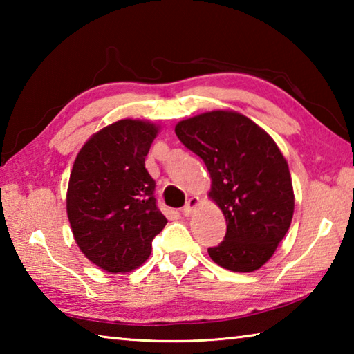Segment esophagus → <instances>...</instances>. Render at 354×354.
Returning <instances> with one entry per match:
<instances>
[{"mask_svg": "<svg viewBox=\"0 0 354 354\" xmlns=\"http://www.w3.org/2000/svg\"><path fill=\"white\" fill-rule=\"evenodd\" d=\"M200 205V198L198 196H192V198H189V201L185 203V206L183 207V215H185V217H187V215H190L192 214V211H194V209Z\"/></svg>", "mask_w": 354, "mask_h": 354, "instance_id": "esophagus-1", "label": "esophagus"}]
</instances>
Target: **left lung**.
<instances>
[{"label":"left lung","instance_id":"8db88e82","mask_svg":"<svg viewBox=\"0 0 354 354\" xmlns=\"http://www.w3.org/2000/svg\"><path fill=\"white\" fill-rule=\"evenodd\" d=\"M178 139L205 160L211 195L226 218V234L207 248L211 259L231 272H254L277 250L289 230L292 179L283 153L248 117L212 111L183 120Z\"/></svg>","mask_w":354,"mask_h":354}]
</instances>
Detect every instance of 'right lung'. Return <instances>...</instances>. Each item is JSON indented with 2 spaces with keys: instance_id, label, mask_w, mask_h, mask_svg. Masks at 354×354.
Masks as SVG:
<instances>
[{
  "instance_id": "right-lung-1",
  "label": "right lung",
  "mask_w": 354,
  "mask_h": 354,
  "mask_svg": "<svg viewBox=\"0 0 354 354\" xmlns=\"http://www.w3.org/2000/svg\"><path fill=\"white\" fill-rule=\"evenodd\" d=\"M156 134L153 123L120 120L93 134L76 156L67 190L71 231L87 259L106 272L139 267L167 225L145 169Z\"/></svg>"
}]
</instances>
